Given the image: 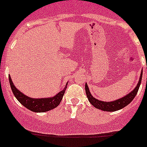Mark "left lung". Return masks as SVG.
I'll return each instance as SVG.
<instances>
[{
    "instance_id": "8db88e82",
    "label": "left lung",
    "mask_w": 147,
    "mask_h": 147,
    "mask_svg": "<svg viewBox=\"0 0 147 147\" xmlns=\"http://www.w3.org/2000/svg\"><path fill=\"white\" fill-rule=\"evenodd\" d=\"M142 73H141V75H140V78L139 80H138V84L136 86L135 88H134L130 94H127V95L125 96L123 98H119V99L115 100V101H109V102H107V101H102L95 98L92 95H91V94H90L88 87L87 83H86V86H85L86 95H87L88 101H90V104H91L94 107L96 108V109H101V110L103 111H106V112H115V111L120 110V109H123L125 107H126L127 105H129L130 103L133 101V99L135 98L137 93H138V90L140 87V85H141V83H142Z\"/></svg>"
}]
</instances>
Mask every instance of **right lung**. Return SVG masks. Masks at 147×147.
<instances>
[{
  "instance_id": "right-lung-1",
  "label": "right lung",
  "mask_w": 147,
  "mask_h": 147,
  "mask_svg": "<svg viewBox=\"0 0 147 147\" xmlns=\"http://www.w3.org/2000/svg\"><path fill=\"white\" fill-rule=\"evenodd\" d=\"M9 83H10L11 88L12 92L15 96L16 99L21 103L24 107L27 109L35 112H45L49 110L54 109L57 107L61 102L62 97L65 93V90L67 88V83L65 87L61 91L59 92L57 95L51 98H32L24 95L23 93L18 90L13 85L11 76L9 75Z\"/></svg>"
}]
</instances>
